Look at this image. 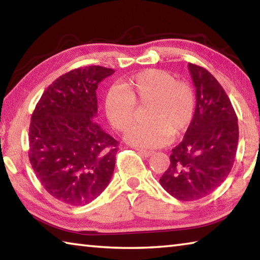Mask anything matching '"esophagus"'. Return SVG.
Returning a JSON list of instances; mask_svg holds the SVG:
<instances>
[{
    "label": "esophagus",
    "instance_id": "obj_1",
    "mask_svg": "<svg viewBox=\"0 0 260 260\" xmlns=\"http://www.w3.org/2000/svg\"><path fill=\"white\" fill-rule=\"evenodd\" d=\"M138 152L140 153L141 156H143V157H150L151 155H153V151L144 150V149H138Z\"/></svg>",
    "mask_w": 260,
    "mask_h": 260
}]
</instances>
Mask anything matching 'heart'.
Returning a JSON list of instances; mask_svg holds the SVG:
<instances>
[{
  "label": "heart",
  "mask_w": 260,
  "mask_h": 260,
  "mask_svg": "<svg viewBox=\"0 0 260 260\" xmlns=\"http://www.w3.org/2000/svg\"><path fill=\"white\" fill-rule=\"evenodd\" d=\"M149 104L148 124L132 127L125 139L132 146L152 149L169 142L190 125L195 113V94L190 85L175 80L162 70L150 69L122 82L104 98L107 118L114 128L125 132L135 121L136 105Z\"/></svg>",
  "instance_id": "obj_1"
}]
</instances>
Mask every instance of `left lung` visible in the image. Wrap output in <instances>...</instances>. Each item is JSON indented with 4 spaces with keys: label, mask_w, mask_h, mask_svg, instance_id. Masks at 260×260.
I'll return each instance as SVG.
<instances>
[{
    "label": "left lung",
    "mask_w": 260,
    "mask_h": 260,
    "mask_svg": "<svg viewBox=\"0 0 260 260\" xmlns=\"http://www.w3.org/2000/svg\"><path fill=\"white\" fill-rule=\"evenodd\" d=\"M196 88V108L181 143L172 149L161 187L179 201L210 195L230 174L239 142L234 108L221 85L199 65L188 64Z\"/></svg>",
    "instance_id": "1"
}]
</instances>
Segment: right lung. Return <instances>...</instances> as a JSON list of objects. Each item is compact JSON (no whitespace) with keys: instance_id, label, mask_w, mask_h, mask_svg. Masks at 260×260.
<instances>
[{"instance_id":"right-lung-1","label":"right lung","mask_w":260,"mask_h":260,"mask_svg":"<svg viewBox=\"0 0 260 260\" xmlns=\"http://www.w3.org/2000/svg\"><path fill=\"white\" fill-rule=\"evenodd\" d=\"M114 70L79 68L42 94L30 118V165L52 197L72 206L99 197L112 178L119 142L93 120L96 89Z\"/></svg>"}]
</instances>
